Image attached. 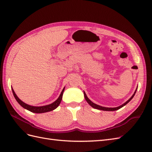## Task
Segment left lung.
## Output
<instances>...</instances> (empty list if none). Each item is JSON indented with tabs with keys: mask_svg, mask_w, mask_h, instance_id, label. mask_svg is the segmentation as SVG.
<instances>
[{
	"mask_svg": "<svg viewBox=\"0 0 152 152\" xmlns=\"http://www.w3.org/2000/svg\"><path fill=\"white\" fill-rule=\"evenodd\" d=\"M137 90V89H136ZM136 90L135 91V92H134V93L133 94V95L131 96V98L129 99L128 101H127V102L125 103H124L123 104H122L121 106H119V107H116V108H107V107H101V106H99V105H98V104H94V103H93L91 102V101L87 98V96H86V93H85V92H84V97H85V99H86V100L87 101V102L93 108H96V109H98V110H103V111H115V110H118V109H120V108H121L122 107H123L124 106H125L126 104H127L129 102H130V101L133 98V97H134V96L135 95V94H136Z\"/></svg>",
	"mask_w": 152,
	"mask_h": 152,
	"instance_id": "8db88e82",
	"label": "left lung"
}]
</instances>
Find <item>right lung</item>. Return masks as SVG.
Here are the masks:
<instances>
[{
	"label": "right lung",
	"mask_w": 152,
	"mask_h": 152,
	"mask_svg": "<svg viewBox=\"0 0 152 152\" xmlns=\"http://www.w3.org/2000/svg\"><path fill=\"white\" fill-rule=\"evenodd\" d=\"M64 90H65V88L63 89V91H61V93L59 95V98L56 99V101L51 104H48V105H45V106H43V107H33V106H30L27 104L26 103H25L24 102H23L21 100H20L19 98H18V96H16V94H15V91H14L13 89L12 88V91L14 96H15V99H16V101L18 102V103H19L22 107H23L24 108L29 110V111L33 112V113H45V112H48L50 111H52V110L56 109L59 104H60L61 99H62V96H63V94Z\"/></svg>",
	"instance_id": "1"
}]
</instances>
